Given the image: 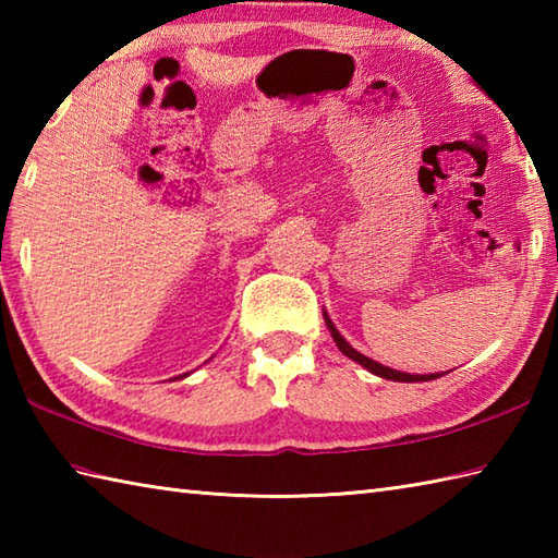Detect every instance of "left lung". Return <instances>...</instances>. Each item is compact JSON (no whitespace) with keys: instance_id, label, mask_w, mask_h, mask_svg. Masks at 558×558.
<instances>
[{"instance_id":"1","label":"left lung","mask_w":558,"mask_h":558,"mask_svg":"<svg viewBox=\"0 0 558 558\" xmlns=\"http://www.w3.org/2000/svg\"><path fill=\"white\" fill-rule=\"evenodd\" d=\"M324 318H326V326H328V330H330V336H333V340H336V345H338V350L345 354V357H350V360H354L357 364H362L366 372H372V374H376V376H381V378H390V381H400V384H414V381H434V378H438L441 374H402V372H396V369H390V366H384V364H378V362H374V360H369V357H364L362 352H357L354 350L350 342L342 338L340 333H338V328L333 326V322H330L328 318V314L324 312Z\"/></svg>"}]
</instances>
